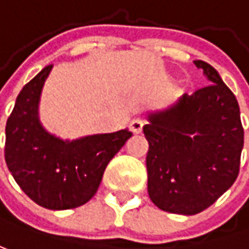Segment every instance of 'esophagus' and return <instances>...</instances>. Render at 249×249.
I'll use <instances>...</instances> for the list:
<instances>
[{"label":"esophagus","instance_id":"34e87169","mask_svg":"<svg viewBox=\"0 0 249 249\" xmlns=\"http://www.w3.org/2000/svg\"><path fill=\"white\" fill-rule=\"evenodd\" d=\"M143 126H144V122H143L142 119H139V117H136V119H133V120L130 122V130L136 134L142 133Z\"/></svg>","mask_w":249,"mask_h":249}]
</instances>
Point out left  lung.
Instances as JSON below:
<instances>
[{"label":"left lung","mask_w":249,"mask_h":249,"mask_svg":"<svg viewBox=\"0 0 249 249\" xmlns=\"http://www.w3.org/2000/svg\"><path fill=\"white\" fill-rule=\"evenodd\" d=\"M211 85L147 115L143 132L149 197L160 210L194 215L214 204L240 171V106L218 72L194 61Z\"/></svg>","instance_id":"obj_1"}]
</instances>
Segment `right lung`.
Returning <instances> with one entry per match:
<instances>
[{"label":"right lung","instance_id":"obj_1","mask_svg":"<svg viewBox=\"0 0 249 249\" xmlns=\"http://www.w3.org/2000/svg\"><path fill=\"white\" fill-rule=\"evenodd\" d=\"M53 65H48L19 92L5 126V163L28 197L48 210H69L88 203L103 173L132 132L62 140L39 122L42 88Z\"/></svg>","mask_w":249,"mask_h":249}]
</instances>
